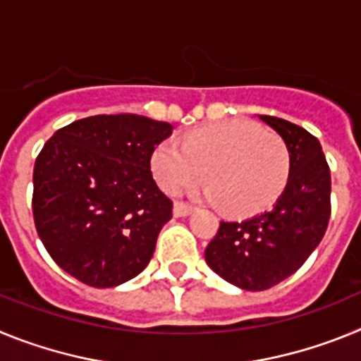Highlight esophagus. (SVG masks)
<instances>
[{"label":"esophagus","mask_w":361,"mask_h":361,"mask_svg":"<svg viewBox=\"0 0 361 361\" xmlns=\"http://www.w3.org/2000/svg\"><path fill=\"white\" fill-rule=\"evenodd\" d=\"M193 206L188 202H180V200H177V202L173 204V215L175 216H188L191 212H193Z\"/></svg>","instance_id":"34e87169"}]
</instances>
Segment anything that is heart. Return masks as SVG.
<instances>
[{"label":"heart","instance_id":"1","mask_svg":"<svg viewBox=\"0 0 361 361\" xmlns=\"http://www.w3.org/2000/svg\"><path fill=\"white\" fill-rule=\"evenodd\" d=\"M152 170L171 195L208 178V195L235 215H253L275 202L291 170L283 139L260 124L231 119L188 133L183 148L161 142L152 155Z\"/></svg>","mask_w":361,"mask_h":361}]
</instances>
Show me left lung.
I'll return each mask as SVG.
<instances>
[{"instance_id":"1","label":"left lung","mask_w":361,"mask_h":361,"mask_svg":"<svg viewBox=\"0 0 361 361\" xmlns=\"http://www.w3.org/2000/svg\"><path fill=\"white\" fill-rule=\"evenodd\" d=\"M258 117L288 146V186L269 212L222 220L204 251L216 275L245 291H264L296 273L324 238L331 216V171L317 137L280 117Z\"/></svg>"}]
</instances>
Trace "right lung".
<instances>
[{"label":"right lung","instance_id":"obj_1","mask_svg":"<svg viewBox=\"0 0 361 361\" xmlns=\"http://www.w3.org/2000/svg\"><path fill=\"white\" fill-rule=\"evenodd\" d=\"M170 123L135 114L73 121L34 164L32 213L54 262L92 288H116L149 264L173 202L152 175Z\"/></svg>","mask_w":361,"mask_h":361}]
</instances>
